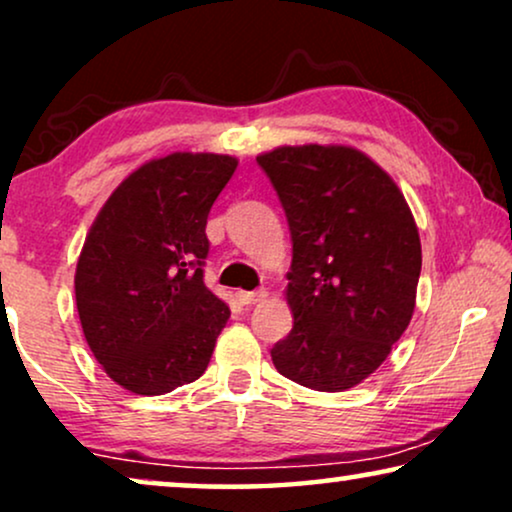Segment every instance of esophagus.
I'll return each instance as SVG.
<instances>
[{"label":"esophagus","instance_id":"34e87169","mask_svg":"<svg viewBox=\"0 0 512 512\" xmlns=\"http://www.w3.org/2000/svg\"><path fill=\"white\" fill-rule=\"evenodd\" d=\"M237 300H240V305H254V303H261V300L268 296V291L265 289H258V291H237L235 293Z\"/></svg>","mask_w":512,"mask_h":512}]
</instances>
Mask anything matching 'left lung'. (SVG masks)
I'll return each instance as SVG.
<instances>
[{"label": "left lung", "instance_id": "obj_1", "mask_svg": "<svg viewBox=\"0 0 512 512\" xmlns=\"http://www.w3.org/2000/svg\"><path fill=\"white\" fill-rule=\"evenodd\" d=\"M256 160L293 242V328L272 363L303 387L352 389L382 366L415 312L417 223L396 181L352 146H279Z\"/></svg>", "mask_w": 512, "mask_h": 512}]
</instances>
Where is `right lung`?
<instances>
[{
	"mask_svg": "<svg viewBox=\"0 0 512 512\" xmlns=\"http://www.w3.org/2000/svg\"><path fill=\"white\" fill-rule=\"evenodd\" d=\"M237 167L219 153H170L125 177L76 263V310L111 380L160 396L207 370L230 317L202 279L209 209Z\"/></svg>",
	"mask_w": 512,
	"mask_h": 512,
	"instance_id": "right-lung-1",
	"label": "right lung"
}]
</instances>
